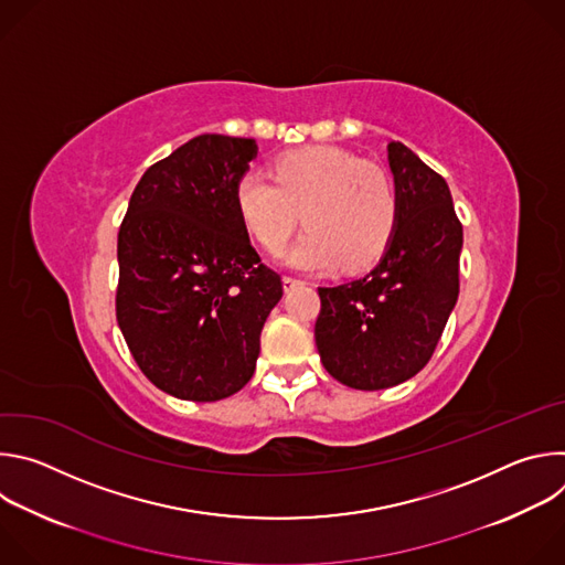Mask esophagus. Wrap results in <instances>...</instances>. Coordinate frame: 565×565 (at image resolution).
I'll list each match as a JSON object with an SVG mask.
<instances>
[{
	"label": "esophagus",
	"instance_id": "esophagus-1",
	"mask_svg": "<svg viewBox=\"0 0 565 565\" xmlns=\"http://www.w3.org/2000/svg\"><path fill=\"white\" fill-rule=\"evenodd\" d=\"M281 281H284V290H292V288H297V286H303L301 279H295V277H288V275H286Z\"/></svg>",
	"mask_w": 565,
	"mask_h": 565
}]
</instances>
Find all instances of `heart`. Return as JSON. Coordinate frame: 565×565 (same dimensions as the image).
Here are the masks:
<instances>
[{"instance_id":"obj_1","label":"heart","mask_w":565,"mask_h":565,"mask_svg":"<svg viewBox=\"0 0 565 565\" xmlns=\"http://www.w3.org/2000/svg\"><path fill=\"white\" fill-rule=\"evenodd\" d=\"M275 181L246 172L236 181L234 201L241 221L257 244L279 255L292 236L299 212L308 227L288 264L301 270H349L373 264L393 236L397 192L391 177L355 153L315 145L275 160Z\"/></svg>"}]
</instances>
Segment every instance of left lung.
<instances>
[{
  "instance_id": "left-lung-1",
  "label": "left lung",
  "mask_w": 565,
  "mask_h": 565,
  "mask_svg": "<svg viewBox=\"0 0 565 565\" xmlns=\"http://www.w3.org/2000/svg\"><path fill=\"white\" fill-rule=\"evenodd\" d=\"M397 223L380 264L364 277L317 288L315 344L342 384L380 391L407 382L431 360L458 299L462 225L440 174L391 140Z\"/></svg>"
}]
</instances>
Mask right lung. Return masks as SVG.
Wrapping results in <instances>:
<instances>
[{"label":"right lung","mask_w":565,"mask_h":565,"mask_svg":"<svg viewBox=\"0 0 565 565\" xmlns=\"http://www.w3.org/2000/svg\"><path fill=\"white\" fill-rule=\"evenodd\" d=\"M253 138L203 134L138 181L118 232L116 319L151 384L214 402L244 388L284 295L236 210Z\"/></svg>","instance_id":"right-lung-1"}]
</instances>
